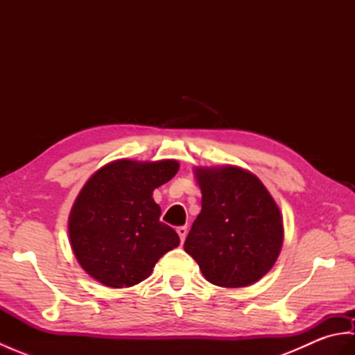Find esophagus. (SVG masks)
Here are the masks:
<instances>
[{
    "label": "esophagus",
    "mask_w": 355,
    "mask_h": 355,
    "mask_svg": "<svg viewBox=\"0 0 355 355\" xmlns=\"http://www.w3.org/2000/svg\"><path fill=\"white\" fill-rule=\"evenodd\" d=\"M177 233H178V236H180V241H182V244H183L184 239H186V235H187V227H186V225H182V227H178Z\"/></svg>",
    "instance_id": "obj_1"
}]
</instances>
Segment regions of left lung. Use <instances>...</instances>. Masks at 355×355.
Instances as JSON below:
<instances>
[{
    "label": "left lung",
    "instance_id": "left-lung-1",
    "mask_svg": "<svg viewBox=\"0 0 355 355\" xmlns=\"http://www.w3.org/2000/svg\"><path fill=\"white\" fill-rule=\"evenodd\" d=\"M201 212L184 241L210 284L241 288L266 276L284 241L281 210L261 180L238 166L195 169Z\"/></svg>",
    "mask_w": 355,
    "mask_h": 355
}]
</instances>
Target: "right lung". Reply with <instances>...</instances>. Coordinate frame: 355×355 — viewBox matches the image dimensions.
Returning a JSON list of instances; mask_svg holds the SVG:
<instances>
[{
  "label": "right lung",
  "instance_id": "obj_1",
  "mask_svg": "<svg viewBox=\"0 0 355 355\" xmlns=\"http://www.w3.org/2000/svg\"><path fill=\"white\" fill-rule=\"evenodd\" d=\"M177 160H116L96 171L71 207L69 233L80 267L111 288L145 281L157 261L178 247L153 198L178 172Z\"/></svg>",
  "mask_w": 355,
  "mask_h": 355
}]
</instances>
